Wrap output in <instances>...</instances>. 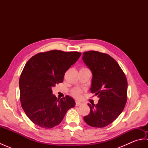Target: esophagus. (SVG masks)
Here are the masks:
<instances>
[{"instance_id": "1", "label": "esophagus", "mask_w": 148, "mask_h": 148, "mask_svg": "<svg viewBox=\"0 0 148 148\" xmlns=\"http://www.w3.org/2000/svg\"><path fill=\"white\" fill-rule=\"evenodd\" d=\"M83 104V103H81V102H76V106H81V105H82Z\"/></svg>"}]
</instances>
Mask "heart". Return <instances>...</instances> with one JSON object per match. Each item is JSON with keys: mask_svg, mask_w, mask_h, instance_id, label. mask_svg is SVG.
<instances>
[{"mask_svg": "<svg viewBox=\"0 0 148 148\" xmlns=\"http://www.w3.org/2000/svg\"><path fill=\"white\" fill-rule=\"evenodd\" d=\"M72 94L74 97H76V98H79L81 95V90H79V89H76L73 91L72 92Z\"/></svg>", "mask_w": 148, "mask_h": 148, "instance_id": "obj_1", "label": "heart"}]
</instances>
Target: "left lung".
Listing matches in <instances>:
<instances>
[{
  "label": "left lung",
  "instance_id": "left-lung-1",
  "mask_svg": "<svg viewBox=\"0 0 148 148\" xmlns=\"http://www.w3.org/2000/svg\"><path fill=\"white\" fill-rule=\"evenodd\" d=\"M82 59L92 73L90 90L99 98L97 104L88 103L90 114L84 117L93 127L108 126L123 110L127 99V80L119 64L106 53L84 52Z\"/></svg>",
  "mask_w": 148,
  "mask_h": 148
}]
</instances>
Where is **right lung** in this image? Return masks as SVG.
Wrapping results in <instances>:
<instances>
[{
  "mask_svg": "<svg viewBox=\"0 0 148 148\" xmlns=\"http://www.w3.org/2000/svg\"><path fill=\"white\" fill-rule=\"evenodd\" d=\"M79 52L52 50L38 53L27 62L19 81L22 108L34 124L51 128L61 123L66 112L76 105L67 95L57 99L52 87L64 81L65 72L76 63Z\"/></svg>",
  "mask_w": 148,
  "mask_h": 148,
  "instance_id": "obj_1",
  "label": "right lung"
}]
</instances>
